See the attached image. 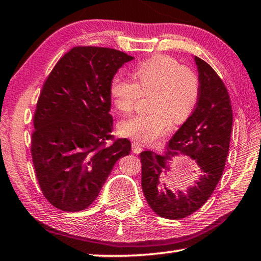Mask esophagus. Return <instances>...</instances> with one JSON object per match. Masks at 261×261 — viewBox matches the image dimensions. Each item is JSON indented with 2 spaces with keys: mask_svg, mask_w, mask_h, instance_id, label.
Returning a JSON list of instances; mask_svg holds the SVG:
<instances>
[{
  "mask_svg": "<svg viewBox=\"0 0 261 261\" xmlns=\"http://www.w3.org/2000/svg\"><path fill=\"white\" fill-rule=\"evenodd\" d=\"M132 150H133V152H134L135 154H140L141 152H142V146H141V144H139V143H136V142H134V143L132 144Z\"/></svg>",
  "mask_w": 261,
  "mask_h": 261,
  "instance_id": "1",
  "label": "esophagus"
}]
</instances>
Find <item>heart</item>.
Masks as SVG:
<instances>
[{
	"instance_id": "1",
	"label": "heart",
	"mask_w": 261,
	"mask_h": 261,
	"mask_svg": "<svg viewBox=\"0 0 261 261\" xmlns=\"http://www.w3.org/2000/svg\"><path fill=\"white\" fill-rule=\"evenodd\" d=\"M133 73L136 84L120 76L112 80L110 97L119 114H128L141 94L152 92L150 114L133 116L118 125L122 136L149 144L168 130L170 118L180 122L189 117L199 97V77L193 69L165 54L142 61Z\"/></svg>"
}]
</instances>
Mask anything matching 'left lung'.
Here are the masks:
<instances>
[{
    "label": "left lung",
    "instance_id": "8db88e82",
    "mask_svg": "<svg viewBox=\"0 0 261 261\" xmlns=\"http://www.w3.org/2000/svg\"><path fill=\"white\" fill-rule=\"evenodd\" d=\"M198 68L200 91L192 115L169 140L167 151L140 154L142 189L150 208L167 219H180L207 202L225 168L229 150L233 114L223 81L207 62L193 57ZM177 158L193 160L201 174L186 190L173 189L169 183L170 162Z\"/></svg>",
    "mask_w": 261,
    "mask_h": 261
}]
</instances>
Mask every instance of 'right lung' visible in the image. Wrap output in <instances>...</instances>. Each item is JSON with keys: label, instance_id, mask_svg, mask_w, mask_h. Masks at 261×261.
I'll list each match as a JSON object with an SVG mask.
<instances>
[{"label": "right lung", "instance_id": "right-lung-1", "mask_svg": "<svg viewBox=\"0 0 261 261\" xmlns=\"http://www.w3.org/2000/svg\"><path fill=\"white\" fill-rule=\"evenodd\" d=\"M107 47H75L53 68L34 116L32 155L38 184L54 207L75 213L93 203L130 142L112 135L110 84L133 60Z\"/></svg>", "mask_w": 261, "mask_h": 261}]
</instances>
